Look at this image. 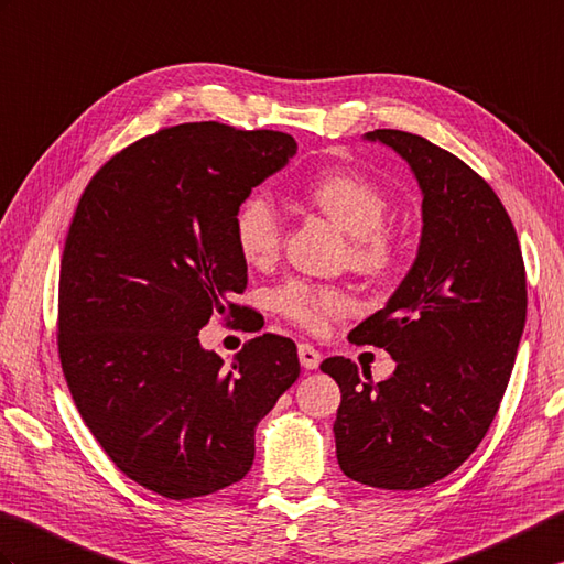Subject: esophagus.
<instances>
[{"instance_id":"1","label":"esophagus","mask_w":564,"mask_h":564,"mask_svg":"<svg viewBox=\"0 0 564 564\" xmlns=\"http://www.w3.org/2000/svg\"><path fill=\"white\" fill-rule=\"evenodd\" d=\"M297 358H300V365H303L305 370H317L319 362H322V352L310 344H300L297 346Z\"/></svg>"}]
</instances>
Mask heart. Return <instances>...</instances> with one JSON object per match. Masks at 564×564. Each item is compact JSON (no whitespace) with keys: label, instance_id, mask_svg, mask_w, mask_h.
<instances>
[{"label":"heart","instance_id":"obj_1","mask_svg":"<svg viewBox=\"0 0 564 564\" xmlns=\"http://www.w3.org/2000/svg\"><path fill=\"white\" fill-rule=\"evenodd\" d=\"M307 194L314 206L322 208L352 238V267L370 276H379L391 269L397 259V245L389 230H384L389 199L372 180L358 173H326L312 182ZM232 235L242 259L250 264H267L279 254L283 220L269 192H252L238 206L232 218ZM273 305L288 322L312 334L324 332L326 324L346 317L352 307L341 288L300 279L283 283L273 293Z\"/></svg>","mask_w":564,"mask_h":564}]
</instances>
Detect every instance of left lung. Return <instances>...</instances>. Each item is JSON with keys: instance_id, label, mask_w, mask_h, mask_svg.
Returning a JSON list of instances; mask_svg holds the SVG:
<instances>
[{"instance_id": "obj_1", "label": "left lung", "mask_w": 564, "mask_h": 564, "mask_svg": "<svg viewBox=\"0 0 564 564\" xmlns=\"http://www.w3.org/2000/svg\"><path fill=\"white\" fill-rule=\"evenodd\" d=\"M423 192V232L389 303L348 334L397 370L372 382L344 356L322 372L341 389L338 466L379 490H417L459 468L500 409L527 324V269L502 202L476 170L427 139L375 129Z\"/></svg>"}]
</instances>
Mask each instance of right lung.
<instances>
[{"mask_svg":"<svg viewBox=\"0 0 564 564\" xmlns=\"http://www.w3.org/2000/svg\"><path fill=\"white\" fill-rule=\"evenodd\" d=\"M291 134L167 127L105 163L78 199L59 269L57 346L84 423L124 476L167 500L247 476L254 427L300 375L291 338H250L223 365L199 344L240 317L238 206L293 159Z\"/></svg>","mask_w":564,"mask_h":564,"instance_id":"add662e5","label":"right lung"}]
</instances>
